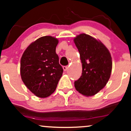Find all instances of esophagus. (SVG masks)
I'll return each instance as SVG.
<instances>
[{
  "instance_id": "1",
  "label": "esophagus",
  "mask_w": 131,
  "mask_h": 131,
  "mask_svg": "<svg viewBox=\"0 0 131 131\" xmlns=\"http://www.w3.org/2000/svg\"><path fill=\"white\" fill-rule=\"evenodd\" d=\"M63 70H64V71H67V70H68V69H69V67H68V66H63Z\"/></svg>"
}]
</instances>
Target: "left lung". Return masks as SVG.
I'll use <instances>...</instances> for the list:
<instances>
[{"label":"left lung","mask_w":131,"mask_h":131,"mask_svg":"<svg viewBox=\"0 0 131 131\" xmlns=\"http://www.w3.org/2000/svg\"><path fill=\"white\" fill-rule=\"evenodd\" d=\"M82 64V76L74 82L75 88L86 96L104 88L110 78L112 60L110 53L99 40L82 33L74 39Z\"/></svg>","instance_id":"left-lung-1"}]
</instances>
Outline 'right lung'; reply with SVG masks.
<instances>
[{"mask_svg":"<svg viewBox=\"0 0 131 131\" xmlns=\"http://www.w3.org/2000/svg\"><path fill=\"white\" fill-rule=\"evenodd\" d=\"M58 40L46 36L31 43L21 58V79L36 96L46 98L53 93L63 69L56 53Z\"/></svg>","mask_w":131,"mask_h":131,"instance_id":"add662e5","label":"right lung"}]
</instances>
